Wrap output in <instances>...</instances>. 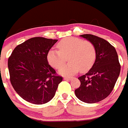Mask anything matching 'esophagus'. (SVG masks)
Segmentation results:
<instances>
[{"instance_id":"1","label":"esophagus","mask_w":128,"mask_h":128,"mask_svg":"<svg viewBox=\"0 0 128 128\" xmlns=\"http://www.w3.org/2000/svg\"><path fill=\"white\" fill-rule=\"evenodd\" d=\"M64 80H69L71 79V78L70 77H68V76H65V77H64Z\"/></svg>"}]
</instances>
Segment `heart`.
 <instances>
[{
  "label": "heart",
  "mask_w": 128,
  "mask_h": 128,
  "mask_svg": "<svg viewBox=\"0 0 128 128\" xmlns=\"http://www.w3.org/2000/svg\"><path fill=\"white\" fill-rule=\"evenodd\" d=\"M57 48L50 49L47 54V61L53 68L58 69L66 62L68 56V64L59 69V74L71 76L80 70L88 71L93 66L96 59V50L90 41H84L76 37L62 39L57 44Z\"/></svg>",
  "instance_id": "b5f03b06"
}]
</instances>
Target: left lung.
Segmentation results:
<instances>
[{
    "mask_svg": "<svg viewBox=\"0 0 128 128\" xmlns=\"http://www.w3.org/2000/svg\"><path fill=\"white\" fill-rule=\"evenodd\" d=\"M94 45L95 63L88 73L80 76V87L75 90L76 97L85 103H96L105 99L113 90L121 66L115 48L107 40L92 34H82Z\"/></svg>",
    "mask_w": 128,
    "mask_h": 128,
    "instance_id": "1",
    "label": "left lung"
}]
</instances>
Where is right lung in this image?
I'll return each mask as SVG.
<instances>
[{
    "label": "right lung",
    "mask_w": 128,
    "mask_h": 128,
    "mask_svg": "<svg viewBox=\"0 0 128 128\" xmlns=\"http://www.w3.org/2000/svg\"><path fill=\"white\" fill-rule=\"evenodd\" d=\"M57 41L34 37L18 45L8 58L10 83L26 101L44 104L55 95L62 77L48 64L47 54Z\"/></svg>",
    "instance_id": "1"
}]
</instances>
